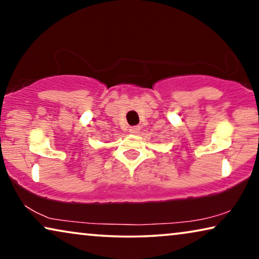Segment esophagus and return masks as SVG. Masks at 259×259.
Wrapping results in <instances>:
<instances>
[{
    "label": "esophagus",
    "mask_w": 259,
    "mask_h": 259,
    "mask_svg": "<svg viewBox=\"0 0 259 259\" xmlns=\"http://www.w3.org/2000/svg\"><path fill=\"white\" fill-rule=\"evenodd\" d=\"M139 132H140V127L139 126H133V127H131V128H130L131 134H139Z\"/></svg>",
    "instance_id": "1"
}]
</instances>
